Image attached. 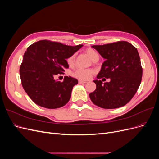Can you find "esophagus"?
I'll return each instance as SVG.
<instances>
[{"mask_svg": "<svg viewBox=\"0 0 159 159\" xmlns=\"http://www.w3.org/2000/svg\"><path fill=\"white\" fill-rule=\"evenodd\" d=\"M78 82H79V84H85L86 81H83V80H79Z\"/></svg>", "mask_w": 159, "mask_h": 159, "instance_id": "esophagus-1", "label": "esophagus"}]
</instances>
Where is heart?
<instances>
[{
	"instance_id": "b5f03b06",
	"label": "heart",
	"mask_w": 159,
	"mask_h": 159,
	"mask_svg": "<svg viewBox=\"0 0 159 159\" xmlns=\"http://www.w3.org/2000/svg\"><path fill=\"white\" fill-rule=\"evenodd\" d=\"M85 53L89 56L90 58L93 61L96 58V57H99L98 52L95 50L90 48L85 50ZM75 60V54H74L71 55L67 59V63H68V66H73L74 64ZM92 74H93V70L91 69L78 68L74 71L73 73H72V75L78 79L85 80L89 79L91 77V75H92Z\"/></svg>"
}]
</instances>
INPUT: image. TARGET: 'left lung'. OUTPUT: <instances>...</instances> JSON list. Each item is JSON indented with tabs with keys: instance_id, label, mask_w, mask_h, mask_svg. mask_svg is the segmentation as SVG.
<instances>
[{
	"instance_id": "8db88e82",
	"label": "left lung",
	"mask_w": 159,
	"mask_h": 159,
	"mask_svg": "<svg viewBox=\"0 0 159 159\" xmlns=\"http://www.w3.org/2000/svg\"><path fill=\"white\" fill-rule=\"evenodd\" d=\"M92 48L105 61L97 76L98 80L93 81L96 89L89 94L91 102L104 109L124 106L133 98L141 82L143 68L137 48L126 41ZM102 77L111 81L103 84L99 80Z\"/></svg>"
}]
</instances>
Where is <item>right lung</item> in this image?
Listing matches in <instances>:
<instances>
[{
    "mask_svg": "<svg viewBox=\"0 0 159 159\" xmlns=\"http://www.w3.org/2000/svg\"><path fill=\"white\" fill-rule=\"evenodd\" d=\"M67 46L43 40L28 47L20 67L22 85L30 98L39 106L56 109L69 102L77 79L65 76L63 81L54 76L69 68L66 59L82 47Z\"/></svg>",
    "mask_w": 159,
    "mask_h": 159,
    "instance_id": "right-lung-1",
    "label": "right lung"
}]
</instances>
